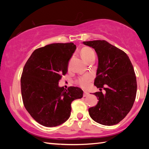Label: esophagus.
I'll return each instance as SVG.
<instances>
[{
  "label": "esophagus",
  "instance_id": "34e87169",
  "mask_svg": "<svg viewBox=\"0 0 149 149\" xmlns=\"http://www.w3.org/2000/svg\"><path fill=\"white\" fill-rule=\"evenodd\" d=\"M88 95H89V93H87V92H86V91H84V97H87Z\"/></svg>",
  "mask_w": 149,
  "mask_h": 149
}]
</instances>
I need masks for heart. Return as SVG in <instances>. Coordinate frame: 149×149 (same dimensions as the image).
I'll return each mask as SVG.
<instances>
[{
	"instance_id": "b5f03b06",
	"label": "heart",
	"mask_w": 149,
	"mask_h": 149,
	"mask_svg": "<svg viewBox=\"0 0 149 149\" xmlns=\"http://www.w3.org/2000/svg\"><path fill=\"white\" fill-rule=\"evenodd\" d=\"M81 55L85 62L87 61L88 60L93 56H95L94 51L90 48L85 47L83 48L81 50ZM93 79V76L90 74H87L83 76L80 77L77 79V84L79 85L80 87L83 88H86L89 86V83Z\"/></svg>"
}]
</instances>
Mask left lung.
<instances>
[{
	"mask_svg": "<svg viewBox=\"0 0 149 149\" xmlns=\"http://www.w3.org/2000/svg\"><path fill=\"white\" fill-rule=\"evenodd\" d=\"M97 52L99 64L94 85L100 91L94 95L99 99L89 108L91 118L100 124L119 123L132 109L137 93V80L129 56L123 50L104 40L84 41Z\"/></svg>",
	"mask_w": 149,
	"mask_h": 149,
	"instance_id": "left-lung-1",
	"label": "left lung"
}]
</instances>
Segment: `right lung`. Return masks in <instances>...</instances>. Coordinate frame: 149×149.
Here are the masks:
<instances>
[{
  "instance_id": "add662e5",
  "label": "right lung",
  "mask_w": 149,
  "mask_h": 149,
  "mask_svg": "<svg viewBox=\"0 0 149 149\" xmlns=\"http://www.w3.org/2000/svg\"><path fill=\"white\" fill-rule=\"evenodd\" d=\"M76 46L73 42L52 43L35 50L25 64L21 77L22 100L29 114L45 127L64 123L71 114V103L81 99L77 87L58 86L68 72Z\"/></svg>"
}]
</instances>
